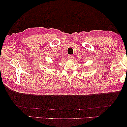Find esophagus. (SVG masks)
<instances>
[{"label": "esophagus", "mask_w": 127, "mask_h": 127, "mask_svg": "<svg viewBox=\"0 0 127 127\" xmlns=\"http://www.w3.org/2000/svg\"><path fill=\"white\" fill-rule=\"evenodd\" d=\"M74 59V56L72 55H69L68 56V59L69 60H72Z\"/></svg>", "instance_id": "34e87169"}]
</instances>
